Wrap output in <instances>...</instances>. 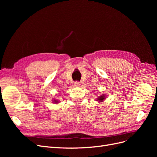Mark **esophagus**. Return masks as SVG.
I'll return each instance as SVG.
<instances>
[{"label":"esophagus","instance_id":"esophagus-1","mask_svg":"<svg viewBox=\"0 0 157 157\" xmlns=\"http://www.w3.org/2000/svg\"><path fill=\"white\" fill-rule=\"evenodd\" d=\"M80 82H78V81H76V82H74V85L75 86H80Z\"/></svg>","mask_w":157,"mask_h":157}]
</instances>
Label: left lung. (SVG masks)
Here are the masks:
<instances>
[{
	"label": "left lung",
	"mask_w": 157,
	"mask_h": 157,
	"mask_svg": "<svg viewBox=\"0 0 157 157\" xmlns=\"http://www.w3.org/2000/svg\"><path fill=\"white\" fill-rule=\"evenodd\" d=\"M105 96H104V95L103 94V95H101V96H99V98H98L97 101H99V102H101V101H103V100H105Z\"/></svg>",
	"instance_id": "obj_1"
}]
</instances>
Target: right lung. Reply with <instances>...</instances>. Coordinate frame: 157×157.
Wrapping results in <instances>:
<instances>
[{
	"mask_svg": "<svg viewBox=\"0 0 157 157\" xmlns=\"http://www.w3.org/2000/svg\"><path fill=\"white\" fill-rule=\"evenodd\" d=\"M54 103H58L59 101L57 100V99H54V101H53Z\"/></svg>",
	"mask_w": 157,
	"mask_h": 157,
	"instance_id": "obj_1",
	"label": "right lung"
}]
</instances>
